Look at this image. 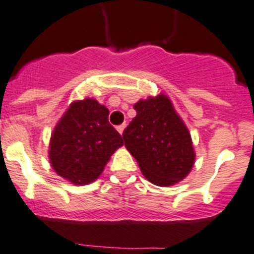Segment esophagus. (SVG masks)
I'll return each mask as SVG.
<instances>
[{"instance_id":"1","label":"esophagus","mask_w":254,"mask_h":254,"mask_svg":"<svg viewBox=\"0 0 254 254\" xmlns=\"http://www.w3.org/2000/svg\"><path fill=\"white\" fill-rule=\"evenodd\" d=\"M125 127H127V125L123 124V125H119V127H116V130H118V131H119V134H120V135H123V132H124Z\"/></svg>"}]
</instances>
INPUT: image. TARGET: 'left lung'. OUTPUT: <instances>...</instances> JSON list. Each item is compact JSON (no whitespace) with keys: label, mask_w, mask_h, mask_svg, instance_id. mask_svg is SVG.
<instances>
[{"label":"left lung","mask_w":254,"mask_h":254,"mask_svg":"<svg viewBox=\"0 0 254 254\" xmlns=\"http://www.w3.org/2000/svg\"><path fill=\"white\" fill-rule=\"evenodd\" d=\"M136 116L123 132L144 177L159 187L183 181L195 162L190 132L172 101L160 92L134 104Z\"/></svg>","instance_id":"8db88e82"}]
</instances>
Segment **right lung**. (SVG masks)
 Masks as SVG:
<instances>
[{
	"instance_id": "1",
	"label": "right lung",
	"mask_w": 254,
	"mask_h": 254,
	"mask_svg": "<svg viewBox=\"0 0 254 254\" xmlns=\"http://www.w3.org/2000/svg\"><path fill=\"white\" fill-rule=\"evenodd\" d=\"M108 118V108L92 98L70 104L50 139L49 159L56 174L75 186L100 177L110 156L124 144Z\"/></svg>"
}]
</instances>
